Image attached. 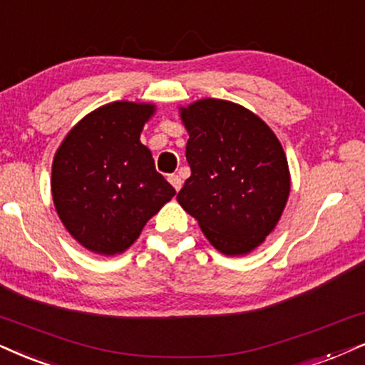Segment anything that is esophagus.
I'll return each instance as SVG.
<instances>
[{
    "label": "esophagus",
    "instance_id": "obj_1",
    "mask_svg": "<svg viewBox=\"0 0 365 365\" xmlns=\"http://www.w3.org/2000/svg\"><path fill=\"white\" fill-rule=\"evenodd\" d=\"M168 179H169V182L173 184V186H174V190H175V191H179V190H181V186H182V181H181V178H179L178 174H170Z\"/></svg>",
    "mask_w": 365,
    "mask_h": 365
}]
</instances>
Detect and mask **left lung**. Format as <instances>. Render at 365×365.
I'll return each mask as SVG.
<instances>
[{"label":"left lung","mask_w":365,"mask_h":365,"mask_svg":"<svg viewBox=\"0 0 365 365\" xmlns=\"http://www.w3.org/2000/svg\"><path fill=\"white\" fill-rule=\"evenodd\" d=\"M191 175L178 201L225 255L249 254L276 227L291 190L281 142L257 115L206 98L181 108Z\"/></svg>","instance_id":"left-lung-1"}]
</instances>
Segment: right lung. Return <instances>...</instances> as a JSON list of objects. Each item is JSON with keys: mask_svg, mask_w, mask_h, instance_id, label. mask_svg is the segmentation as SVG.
Instances as JSON below:
<instances>
[{"mask_svg": "<svg viewBox=\"0 0 365 365\" xmlns=\"http://www.w3.org/2000/svg\"><path fill=\"white\" fill-rule=\"evenodd\" d=\"M155 106L115 101L67 133L52 164V200L67 232L88 250L121 254L175 195L140 142Z\"/></svg>", "mask_w": 365, "mask_h": 365, "instance_id": "obj_1", "label": "right lung"}]
</instances>
